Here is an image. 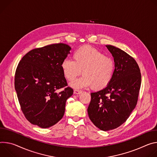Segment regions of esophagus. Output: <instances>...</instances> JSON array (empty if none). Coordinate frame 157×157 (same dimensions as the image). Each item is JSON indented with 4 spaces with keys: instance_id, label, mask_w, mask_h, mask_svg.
<instances>
[{
    "instance_id": "esophagus-1",
    "label": "esophagus",
    "mask_w": 157,
    "mask_h": 157,
    "mask_svg": "<svg viewBox=\"0 0 157 157\" xmlns=\"http://www.w3.org/2000/svg\"><path fill=\"white\" fill-rule=\"evenodd\" d=\"M82 92V90H77V89H75V90H74V93L75 94H81Z\"/></svg>"
}]
</instances>
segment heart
I'll return each mask as SVG.
<instances>
[{
	"label": "heart",
	"mask_w": 157,
	"mask_h": 157,
	"mask_svg": "<svg viewBox=\"0 0 157 157\" xmlns=\"http://www.w3.org/2000/svg\"><path fill=\"white\" fill-rule=\"evenodd\" d=\"M73 60L65 59L61 63L64 77L73 82L81 73L83 77L72 85L83 88L92 85L94 90H101L111 82L115 70L113 60L97 48L85 45L78 48L73 54Z\"/></svg>",
	"instance_id": "1"
}]
</instances>
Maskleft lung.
Masks as SVG:
<instances>
[{
    "instance_id": "8db88e82",
    "label": "left lung",
    "mask_w": 157,
    "mask_h": 157,
    "mask_svg": "<svg viewBox=\"0 0 157 157\" xmlns=\"http://www.w3.org/2000/svg\"><path fill=\"white\" fill-rule=\"evenodd\" d=\"M106 47L114 58L113 75L105 89L90 94L87 109L92 123L103 131L125 122L136 105L141 86L140 70L135 60L117 47Z\"/></svg>"
}]
</instances>
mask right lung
Listing matches in <instances>:
<instances>
[{
	"instance_id": "1",
	"label": "right lung",
	"mask_w": 157,
	"mask_h": 157,
	"mask_svg": "<svg viewBox=\"0 0 157 157\" xmlns=\"http://www.w3.org/2000/svg\"><path fill=\"white\" fill-rule=\"evenodd\" d=\"M71 50L62 43L34 48L17 65L15 89L21 110L32 124L47 128L62 118L66 101L74 93L61 68Z\"/></svg>"
}]
</instances>
